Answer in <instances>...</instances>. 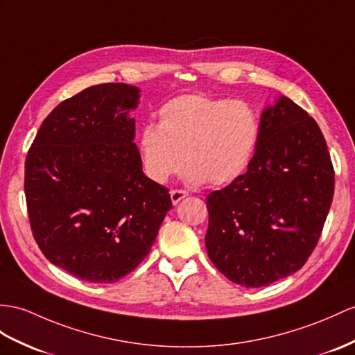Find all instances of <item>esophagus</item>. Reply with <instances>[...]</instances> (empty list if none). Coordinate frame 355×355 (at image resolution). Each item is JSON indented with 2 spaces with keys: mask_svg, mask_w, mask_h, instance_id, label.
<instances>
[{
  "mask_svg": "<svg viewBox=\"0 0 355 355\" xmlns=\"http://www.w3.org/2000/svg\"><path fill=\"white\" fill-rule=\"evenodd\" d=\"M170 197H171V203L173 205H178L182 198L188 197V191H184V189H173V191L170 193Z\"/></svg>",
  "mask_w": 355,
  "mask_h": 355,
  "instance_id": "esophagus-1",
  "label": "esophagus"
}]
</instances>
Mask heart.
Masks as SVG:
<instances>
[{"instance_id":"1","label":"heart","mask_w":355,"mask_h":355,"mask_svg":"<svg viewBox=\"0 0 355 355\" xmlns=\"http://www.w3.org/2000/svg\"><path fill=\"white\" fill-rule=\"evenodd\" d=\"M259 135L261 122L248 102L189 93L162 103L158 126L141 128L138 152L155 182H166L187 159V182L224 187L244 175Z\"/></svg>"}]
</instances>
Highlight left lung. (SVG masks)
I'll return each instance as SVG.
<instances>
[{
  "label": "left lung",
  "instance_id": "left-lung-1",
  "mask_svg": "<svg viewBox=\"0 0 355 355\" xmlns=\"http://www.w3.org/2000/svg\"><path fill=\"white\" fill-rule=\"evenodd\" d=\"M333 193L334 170L321 129L280 94L262 110L247 173L206 197L207 256L245 288L288 277L315 250Z\"/></svg>",
  "mask_w": 355,
  "mask_h": 355
}]
</instances>
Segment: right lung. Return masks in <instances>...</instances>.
Returning a JSON list of instances; mask_svg holds the SVG:
<instances>
[{"mask_svg":"<svg viewBox=\"0 0 355 355\" xmlns=\"http://www.w3.org/2000/svg\"><path fill=\"white\" fill-rule=\"evenodd\" d=\"M140 89L93 85L43 120L25 161L28 217L51 263L90 283H114L149 254L168 189L143 173L129 112Z\"/></svg>","mask_w":355,"mask_h":355,"instance_id":"right-lung-1","label":"right lung"}]
</instances>
